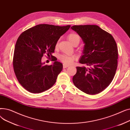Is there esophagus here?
Wrapping results in <instances>:
<instances>
[{
    "mask_svg": "<svg viewBox=\"0 0 130 130\" xmlns=\"http://www.w3.org/2000/svg\"><path fill=\"white\" fill-rule=\"evenodd\" d=\"M70 65H67L66 64H63V68L64 69H66V68H67V67H69Z\"/></svg>",
    "mask_w": 130,
    "mask_h": 130,
    "instance_id": "34e87169",
    "label": "esophagus"
}]
</instances>
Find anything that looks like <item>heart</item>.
<instances>
[{"label": "heart", "mask_w": 130, "mask_h": 130, "mask_svg": "<svg viewBox=\"0 0 130 130\" xmlns=\"http://www.w3.org/2000/svg\"><path fill=\"white\" fill-rule=\"evenodd\" d=\"M68 39L73 45L74 44H79L80 42V37L75 33H71L68 36ZM58 46V43L56 44V46ZM59 59L65 64H71L75 59V56L68 55H61L59 56Z\"/></svg>", "instance_id": "obj_1"}]
</instances>
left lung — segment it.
<instances>
[{"label":"left lung","instance_id":"1","mask_svg":"<svg viewBox=\"0 0 130 130\" xmlns=\"http://www.w3.org/2000/svg\"><path fill=\"white\" fill-rule=\"evenodd\" d=\"M84 43L79 62L87 67H76L73 82L77 88L90 95L98 94L111 84L118 67V50L113 37L97 25H75Z\"/></svg>","mask_w":130,"mask_h":130}]
</instances>
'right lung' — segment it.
<instances>
[{
  "mask_svg": "<svg viewBox=\"0 0 130 130\" xmlns=\"http://www.w3.org/2000/svg\"><path fill=\"white\" fill-rule=\"evenodd\" d=\"M70 27L39 24L20 34L15 47L13 66L18 82L27 91L42 93L55 83L63 64L55 57L53 64L44 65L42 57L46 53L53 56L57 41Z\"/></svg>",
  "mask_w": 130,
  "mask_h": 130,
  "instance_id": "add662e5",
  "label": "right lung"
}]
</instances>
